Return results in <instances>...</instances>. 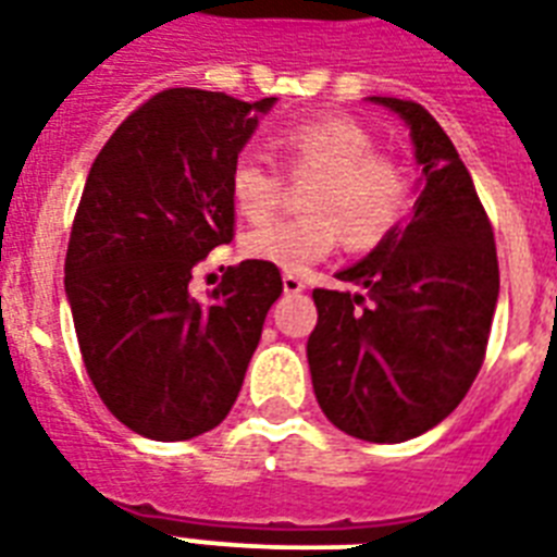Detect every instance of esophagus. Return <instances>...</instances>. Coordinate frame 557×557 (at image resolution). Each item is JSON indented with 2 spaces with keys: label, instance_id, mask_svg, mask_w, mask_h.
<instances>
[{
  "label": "esophagus",
  "instance_id": "obj_1",
  "mask_svg": "<svg viewBox=\"0 0 557 557\" xmlns=\"http://www.w3.org/2000/svg\"><path fill=\"white\" fill-rule=\"evenodd\" d=\"M283 288H286V295H300V292H306V283L300 274L286 271V274H283Z\"/></svg>",
  "mask_w": 557,
  "mask_h": 557
}]
</instances>
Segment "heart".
I'll use <instances>...</instances> for the list:
<instances>
[{
  "mask_svg": "<svg viewBox=\"0 0 557 557\" xmlns=\"http://www.w3.org/2000/svg\"><path fill=\"white\" fill-rule=\"evenodd\" d=\"M292 178H309L300 216L253 222L243 234L245 257L286 271H304L330 257L347 236L358 251L384 243L410 210V173L396 156L375 150L361 121L338 112L297 117L274 135ZM262 152L231 161L227 193L245 216H265L286 196L288 178Z\"/></svg>",
  "mask_w": 557,
  "mask_h": 557,
  "instance_id": "1",
  "label": "heart"
}]
</instances>
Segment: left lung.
<instances>
[{
    "instance_id": "obj_1",
    "label": "left lung",
    "mask_w": 557,
    "mask_h": 557,
    "mask_svg": "<svg viewBox=\"0 0 557 557\" xmlns=\"http://www.w3.org/2000/svg\"><path fill=\"white\" fill-rule=\"evenodd\" d=\"M405 117L422 164L413 219L338 280L361 295L314 288L306 356L318 405L367 442H405L440 424L483 367L500 269L471 173L416 100L372 98Z\"/></svg>"
}]
</instances>
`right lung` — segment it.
Segmentation results:
<instances>
[{
  "instance_id": "obj_1",
  "label": "right lung",
  "mask_w": 557,
  "mask_h": 557,
  "mask_svg": "<svg viewBox=\"0 0 557 557\" xmlns=\"http://www.w3.org/2000/svg\"><path fill=\"white\" fill-rule=\"evenodd\" d=\"M271 103L156 91L83 187L65 251L74 332L100 401L147 440H193L231 413L283 295L280 269L260 260L231 265L210 304L187 292L196 265L234 239L227 173Z\"/></svg>"
}]
</instances>
